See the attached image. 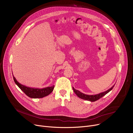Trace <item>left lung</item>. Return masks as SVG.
<instances>
[{
	"mask_svg": "<svg viewBox=\"0 0 133 133\" xmlns=\"http://www.w3.org/2000/svg\"><path fill=\"white\" fill-rule=\"evenodd\" d=\"M114 87V85L111 87L110 89H109L108 90H107V91L104 92L102 93H101L100 94H96V95H86L83 94L81 92H80L79 90L75 89L74 87H73V89L74 90V93L76 94V95H77L80 98L83 99V100H88V101H90L91 102H94L95 101L97 100L100 99V98H101L102 97H103L104 95H105L106 94H107L108 92H109L110 90L113 88V87Z\"/></svg>",
	"mask_w": 133,
	"mask_h": 133,
	"instance_id": "left-lung-1",
	"label": "left lung"
}]
</instances>
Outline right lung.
I'll return each mask as SVG.
<instances>
[{
	"label": "right lung",
	"instance_id": "add662e5",
	"mask_svg": "<svg viewBox=\"0 0 133 133\" xmlns=\"http://www.w3.org/2000/svg\"><path fill=\"white\" fill-rule=\"evenodd\" d=\"M13 77L16 85L20 88L21 90H23L26 95L30 97H31V98H42V97L46 96L50 93H51L54 89V85L51 87H47L42 89L33 88L26 87L25 86H24L19 83L17 81L16 78L14 77V76H13Z\"/></svg>",
	"mask_w": 133,
	"mask_h": 133
}]
</instances>
